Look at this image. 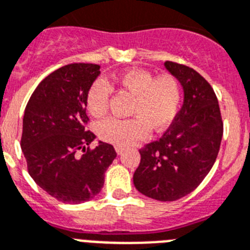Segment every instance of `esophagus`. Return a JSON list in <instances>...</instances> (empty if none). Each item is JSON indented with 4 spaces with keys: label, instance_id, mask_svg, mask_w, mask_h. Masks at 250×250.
Wrapping results in <instances>:
<instances>
[{
    "label": "esophagus",
    "instance_id": "1",
    "mask_svg": "<svg viewBox=\"0 0 250 250\" xmlns=\"http://www.w3.org/2000/svg\"><path fill=\"white\" fill-rule=\"evenodd\" d=\"M115 149H116V153L119 155H121L125 151V148H123V146H115Z\"/></svg>",
    "mask_w": 250,
    "mask_h": 250
}]
</instances>
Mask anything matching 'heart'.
<instances>
[{"mask_svg":"<svg viewBox=\"0 0 250 250\" xmlns=\"http://www.w3.org/2000/svg\"><path fill=\"white\" fill-rule=\"evenodd\" d=\"M115 83L134 96L130 108V115L134 117L126 120L108 117L100 121L97 133L102 140L117 146H127L146 138L150 126L159 131L173 123L182 101V89L176 77L162 74L154 78L148 70L129 69L119 74ZM110 93L107 83L95 81L86 95L89 114L95 117L104 115Z\"/></svg>","mask_w":250,"mask_h":250,"instance_id":"b5f03b06","label":"heart"}]
</instances>
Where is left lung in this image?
Segmentation results:
<instances>
[{"instance_id":"left-lung-1","label":"left lung","mask_w":250,"mask_h":250,"mask_svg":"<svg viewBox=\"0 0 250 250\" xmlns=\"http://www.w3.org/2000/svg\"><path fill=\"white\" fill-rule=\"evenodd\" d=\"M166 69L183 88V104L161 139L140 149L134 186L158 201H176L191 193L216 161L223 120L210 83L195 69L166 62Z\"/></svg>"}]
</instances>
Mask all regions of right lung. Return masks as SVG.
<instances>
[{
	"label": "right lung",
	"mask_w": 250,
	"mask_h": 250,
	"mask_svg": "<svg viewBox=\"0 0 250 250\" xmlns=\"http://www.w3.org/2000/svg\"><path fill=\"white\" fill-rule=\"evenodd\" d=\"M100 73L97 64L64 65L39 83L25 108L21 149L29 174L64 204H82L100 193L116 158L107 143L88 146L96 135L86 129V95Z\"/></svg>",
	"instance_id": "1"
}]
</instances>
